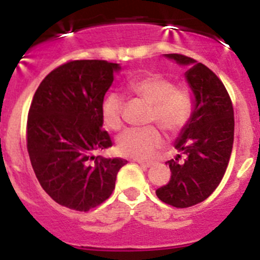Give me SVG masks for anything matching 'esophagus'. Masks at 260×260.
<instances>
[{
  "label": "esophagus",
  "mask_w": 260,
  "mask_h": 260,
  "mask_svg": "<svg viewBox=\"0 0 260 260\" xmlns=\"http://www.w3.org/2000/svg\"><path fill=\"white\" fill-rule=\"evenodd\" d=\"M138 164L141 165L143 169H147V168H151L153 165L152 161H138Z\"/></svg>",
  "instance_id": "1"
}]
</instances>
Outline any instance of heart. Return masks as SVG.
<instances>
[{"mask_svg": "<svg viewBox=\"0 0 260 260\" xmlns=\"http://www.w3.org/2000/svg\"><path fill=\"white\" fill-rule=\"evenodd\" d=\"M128 92L151 104L150 121H156L168 133H177L187 123L191 114V98L185 88H176L171 79L158 74H144L130 79ZM122 96L110 92L102 103V118L109 130L122 126ZM160 128L156 126L130 127L117 138V150L121 155L134 158L150 157L162 146Z\"/></svg>", "mask_w": 260, "mask_h": 260, "instance_id": "1", "label": "heart"}]
</instances>
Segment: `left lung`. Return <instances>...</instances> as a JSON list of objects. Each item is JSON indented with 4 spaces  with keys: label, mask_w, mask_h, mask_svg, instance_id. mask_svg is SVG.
<instances>
[{
    "label": "left lung",
    "mask_w": 260,
    "mask_h": 260,
    "mask_svg": "<svg viewBox=\"0 0 260 260\" xmlns=\"http://www.w3.org/2000/svg\"><path fill=\"white\" fill-rule=\"evenodd\" d=\"M165 57L189 68L185 78L194 100L190 119L174 143L180 155L167 161L171 181L156 195L173 207L186 208L206 201L221 182L233 148V105L222 82L207 66L177 53ZM182 154L185 158L180 162Z\"/></svg>",
    "instance_id": "obj_1"
}]
</instances>
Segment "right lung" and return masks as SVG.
I'll return each mask as SVG.
<instances>
[{"instance_id": "obj_1", "label": "right lung", "mask_w": 260, "mask_h": 260, "mask_svg": "<svg viewBox=\"0 0 260 260\" xmlns=\"http://www.w3.org/2000/svg\"><path fill=\"white\" fill-rule=\"evenodd\" d=\"M121 66L77 59L58 66L36 89L27 150L41 187L58 204L86 212L109 198L126 160L95 153L112 147L102 103Z\"/></svg>"}]
</instances>
